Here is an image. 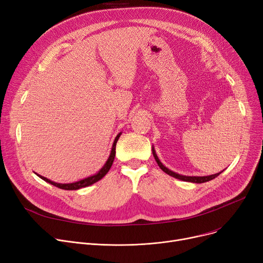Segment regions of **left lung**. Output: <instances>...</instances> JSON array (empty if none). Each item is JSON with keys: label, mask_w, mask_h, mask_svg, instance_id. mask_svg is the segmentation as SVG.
I'll use <instances>...</instances> for the list:
<instances>
[{"label": "left lung", "mask_w": 263, "mask_h": 263, "mask_svg": "<svg viewBox=\"0 0 263 263\" xmlns=\"http://www.w3.org/2000/svg\"><path fill=\"white\" fill-rule=\"evenodd\" d=\"M153 155H154V157H155V159H156L158 165L160 166V168H161L164 173H166L167 175H170V176H172V177H174V178H176V179H179V180H182V181L193 182V183H203V182L212 180V179L216 178L220 173H223V171H222V172H219V173H217V174L210 175V176H183V175L177 174V173H175V172L168 170L166 166H164V165L162 164V162L159 160V158H158V156H157V154H156V150H155V147H154V146H153Z\"/></svg>", "instance_id": "obj_1"}]
</instances>
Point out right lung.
Here are the masks:
<instances>
[{
	"mask_svg": "<svg viewBox=\"0 0 263 263\" xmlns=\"http://www.w3.org/2000/svg\"><path fill=\"white\" fill-rule=\"evenodd\" d=\"M120 135H121V132L118 133L117 136L115 137L113 146H112V150H110V154H109V156H108V158H107L105 164L103 165V166L101 167V170H100L98 173H96V174L92 175V176H89V177H87V178L82 179V180H80V181L72 182V183H58V182H54V181L50 180V179H47L46 177H43V176H40V175H37V176H38L39 178L43 179V180H45L46 182H48V183H50V184H52V185H54V186H57V187H60V189H62V190L72 191V190H79V189H82V187L89 186V185L96 183L97 181L101 180V179L107 174V172L109 171L110 166H112V164H113L114 159H115V154H116V144H117V141H118V139L120 137ZM35 174H36V173H35Z\"/></svg>",
	"mask_w": 263,
	"mask_h": 263,
	"instance_id": "1",
	"label": "right lung"
}]
</instances>
